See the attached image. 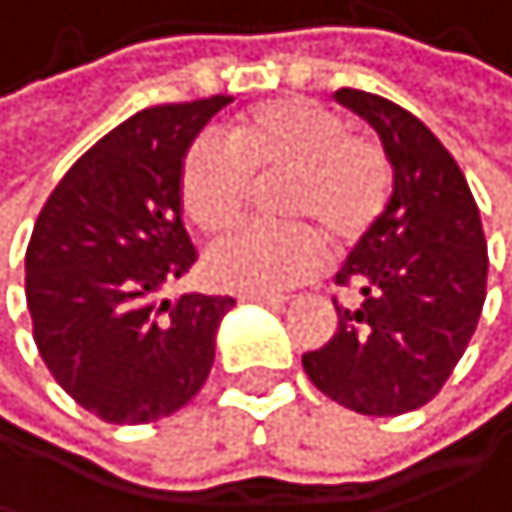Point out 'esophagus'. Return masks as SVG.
<instances>
[{
	"instance_id": "esophagus-1",
	"label": "esophagus",
	"mask_w": 512,
	"mask_h": 512,
	"mask_svg": "<svg viewBox=\"0 0 512 512\" xmlns=\"http://www.w3.org/2000/svg\"><path fill=\"white\" fill-rule=\"evenodd\" d=\"M241 303H264V307H274V310H281L287 297H238Z\"/></svg>"
}]
</instances>
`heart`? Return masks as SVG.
<instances>
[{
  "mask_svg": "<svg viewBox=\"0 0 512 512\" xmlns=\"http://www.w3.org/2000/svg\"><path fill=\"white\" fill-rule=\"evenodd\" d=\"M274 212L290 225L245 228L205 251V277L241 297H274L320 271L323 245L346 251L379 222L392 192L382 146L349 133L346 120L313 100H271L231 120L225 143L202 136L179 169V199L209 235L235 228L271 186Z\"/></svg>",
  "mask_w": 512,
  "mask_h": 512,
  "instance_id": "1",
  "label": "heart"
}]
</instances>
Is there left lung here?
<instances>
[{
  "instance_id": "8db88e82",
  "label": "left lung",
  "mask_w": 512,
  "mask_h": 512,
  "mask_svg": "<svg viewBox=\"0 0 512 512\" xmlns=\"http://www.w3.org/2000/svg\"><path fill=\"white\" fill-rule=\"evenodd\" d=\"M336 100L379 133L389 205L336 274L333 340L303 353L317 389L359 415H405L451 379L487 297V241L464 172L415 114L343 87Z\"/></svg>"
}]
</instances>
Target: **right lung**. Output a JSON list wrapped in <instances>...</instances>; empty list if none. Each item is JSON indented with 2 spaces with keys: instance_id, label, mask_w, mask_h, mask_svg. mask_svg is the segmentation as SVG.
I'll list each match as a JSON object with an SVG mask.
<instances>
[{
  "instance_id": "add662e5",
  "label": "right lung",
  "mask_w": 512,
  "mask_h": 512,
  "mask_svg": "<svg viewBox=\"0 0 512 512\" xmlns=\"http://www.w3.org/2000/svg\"><path fill=\"white\" fill-rule=\"evenodd\" d=\"M231 97L146 107L97 140L48 195L25 251L35 346L81 408L146 425L192 402L231 297L163 287L195 264L179 169Z\"/></svg>"
}]
</instances>
